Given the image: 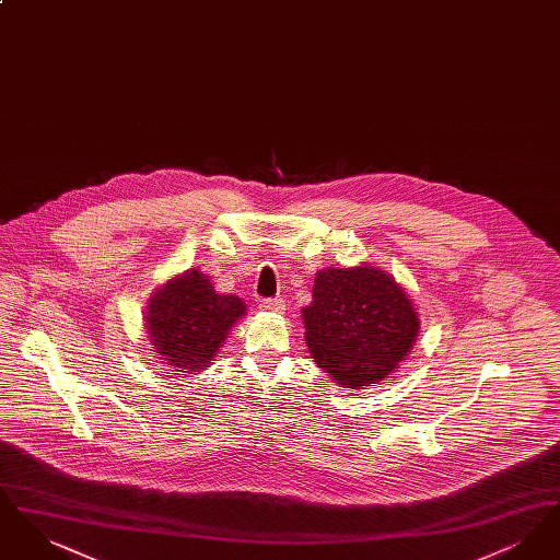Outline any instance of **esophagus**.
Returning <instances> with one entry per match:
<instances>
[{"label":"esophagus","mask_w":560,"mask_h":560,"mask_svg":"<svg viewBox=\"0 0 560 560\" xmlns=\"http://www.w3.org/2000/svg\"><path fill=\"white\" fill-rule=\"evenodd\" d=\"M262 311H272V313H283L285 311V300L283 298H262L258 304Z\"/></svg>","instance_id":"esophagus-1"}]
</instances>
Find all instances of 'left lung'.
Here are the masks:
<instances>
[{"mask_svg": "<svg viewBox=\"0 0 560 560\" xmlns=\"http://www.w3.org/2000/svg\"><path fill=\"white\" fill-rule=\"evenodd\" d=\"M302 319L315 363L350 390L397 370L420 329L409 295L373 267L319 270Z\"/></svg>", "mask_w": 560, "mask_h": 560, "instance_id": "left-lung-1", "label": "left lung"}]
</instances>
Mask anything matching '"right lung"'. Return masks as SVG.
Here are the masks:
<instances>
[{"instance_id":"add662e5","label":"right lung","mask_w":560,"mask_h":560,"mask_svg":"<svg viewBox=\"0 0 560 560\" xmlns=\"http://www.w3.org/2000/svg\"><path fill=\"white\" fill-rule=\"evenodd\" d=\"M243 315L241 298L215 293L210 279L195 268L153 293L147 329L155 352L170 368L197 372L208 368L229 329Z\"/></svg>"}]
</instances>
